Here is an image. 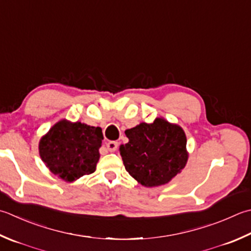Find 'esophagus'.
Segmentation results:
<instances>
[{"instance_id": "obj_1", "label": "esophagus", "mask_w": 251, "mask_h": 251, "mask_svg": "<svg viewBox=\"0 0 251 251\" xmlns=\"http://www.w3.org/2000/svg\"><path fill=\"white\" fill-rule=\"evenodd\" d=\"M106 148L110 152H114L119 148V142L117 141H109L106 144Z\"/></svg>"}]
</instances>
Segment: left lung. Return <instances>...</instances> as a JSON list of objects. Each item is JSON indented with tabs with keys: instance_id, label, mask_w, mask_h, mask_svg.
Returning <instances> with one entry per match:
<instances>
[{
	"instance_id": "8db88e82",
	"label": "left lung",
	"mask_w": 251,
	"mask_h": 251,
	"mask_svg": "<svg viewBox=\"0 0 251 251\" xmlns=\"http://www.w3.org/2000/svg\"><path fill=\"white\" fill-rule=\"evenodd\" d=\"M129 141L121 146L126 171L146 187L164 185L185 168L186 136L177 125L163 119L141 123L125 131Z\"/></svg>"
}]
</instances>
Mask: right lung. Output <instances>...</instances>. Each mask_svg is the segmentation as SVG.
<instances>
[{"instance_id":"obj_1","label":"right lung","mask_w":251,"mask_h":251,"mask_svg":"<svg viewBox=\"0 0 251 251\" xmlns=\"http://www.w3.org/2000/svg\"><path fill=\"white\" fill-rule=\"evenodd\" d=\"M102 139L100 127L61 121L41 138L39 151L53 174L73 181L96 171Z\"/></svg>"}]
</instances>
